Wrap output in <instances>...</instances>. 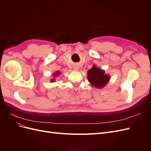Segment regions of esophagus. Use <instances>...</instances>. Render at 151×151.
<instances>
[{
	"label": "esophagus",
	"instance_id": "obj_1",
	"mask_svg": "<svg viewBox=\"0 0 151 151\" xmlns=\"http://www.w3.org/2000/svg\"><path fill=\"white\" fill-rule=\"evenodd\" d=\"M74 70H79V67H74Z\"/></svg>",
	"mask_w": 151,
	"mask_h": 151
}]
</instances>
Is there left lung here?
Masks as SVG:
<instances>
[{"mask_svg": "<svg viewBox=\"0 0 151 151\" xmlns=\"http://www.w3.org/2000/svg\"><path fill=\"white\" fill-rule=\"evenodd\" d=\"M88 79L95 88H102L109 81V76L104 74V70L94 65L88 72Z\"/></svg>", "mask_w": 151, "mask_h": 151, "instance_id": "obj_1", "label": "left lung"}]
</instances>
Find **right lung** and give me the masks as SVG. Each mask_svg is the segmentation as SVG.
<instances>
[{
    "label": "right lung",
    "instance_id": "obj_1",
    "mask_svg": "<svg viewBox=\"0 0 151 151\" xmlns=\"http://www.w3.org/2000/svg\"><path fill=\"white\" fill-rule=\"evenodd\" d=\"M60 74H61V72H60L59 71H57V72H55L53 74V76H58ZM55 81V79H51V80H50V81H51V82H54Z\"/></svg>",
    "mask_w": 151,
    "mask_h": 151
}]
</instances>
